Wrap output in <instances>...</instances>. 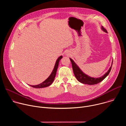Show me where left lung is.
<instances>
[{
  "label": "left lung",
  "instance_id": "obj_1",
  "mask_svg": "<svg viewBox=\"0 0 126 126\" xmlns=\"http://www.w3.org/2000/svg\"><path fill=\"white\" fill-rule=\"evenodd\" d=\"M101 28L102 30H103L104 32L107 33V30L102 26L101 27ZM70 60L72 63V68H73L74 75L76 78L77 80L81 83L88 84V85H94V84H98L101 82V81H102L108 75H109V73L111 71L112 66V64H113V61H112L111 67H110L109 69L108 70L107 72L105 74H104V75H103L100 77L94 78V77H91L90 76H88V75H86L80 69L79 66L76 64V63L74 61V60L70 58Z\"/></svg>",
  "mask_w": 126,
  "mask_h": 126
}]
</instances>
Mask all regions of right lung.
<instances>
[{"instance_id":"obj_1","label":"right lung","mask_w":126,"mask_h":126,"mask_svg":"<svg viewBox=\"0 0 126 126\" xmlns=\"http://www.w3.org/2000/svg\"><path fill=\"white\" fill-rule=\"evenodd\" d=\"M63 56H59L58 59H57L55 66L54 67L53 70L52 71V73H51V74L50 75V76L44 81H43L42 83L38 84V85H29L33 88H45V87H47L49 86L50 85H51L52 83L53 82L54 80L56 74V72H57V70L59 65V62L60 61V60L62 58Z\"/></svg>"}]
</instances>
